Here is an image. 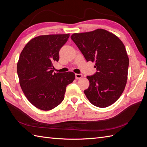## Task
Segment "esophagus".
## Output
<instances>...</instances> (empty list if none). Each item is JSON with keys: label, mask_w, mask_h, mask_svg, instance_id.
Instances as JSON below:
<instances>
[{"label": "esophagus", "mask_w": 147, "mask_h": 147, "mask_svg": "<svg viewBox=\"0 0 147 147\" xmlns=\"http://www.w3.org/2000/svg\"><path fill=\"white\" fill-rule=\"evenodd\" d=\"M83 77V75L80 74H75V78L76 79H80Z\"/></svg>", "instance_id": "esophagus-1"}]
</instances>
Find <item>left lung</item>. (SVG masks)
<instances>
[{"instance_id":"1","label":"left lung","mask_w":147,"mask_h":147,"mask_svg":"<svg viewBox=\"0 0 147 147\" xmlns=\"http://www.w3.org/2000/svg\"><path fill=\"white\" fill-rule=\"evenodd\" d=\"M71 39L87 61L96 63L97 72L87 76L90 86L84 91V94L98 107L113 104L122 94L127 79L129 58L123 43L102 29L75 33Z\"/></svg>"}]
</instances>
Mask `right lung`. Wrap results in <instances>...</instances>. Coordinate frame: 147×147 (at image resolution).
<instances>
[{
	"label": "right lung",
	"instance_id": "obj_1",
	"mask_svg": "<svg viewBox=\"0 0 147 147\" xmlns=\"http://www.w3.org/2000/svg\"><path fill=\"white\" fill-rule=\"evenodd\" d=\"M69 34L40 35L26 44L17 64L20 84L24 95L35 107L50 110L64 98L67 86L75 80L72 72L54 73L53 63L59 61L61 48Z\"/></svg>",
	"mask_w": 147,
	"mask_h": 147
}]
</instances>
